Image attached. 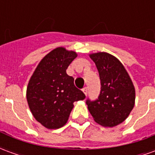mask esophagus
Returning a JSON list of instances; mask_svg holds the SVG:
<instances>
[{
	"instance_id": "esophagus-1",
	"label": "esophagus",
	"mask_w": 155,
	"mask_h": 155,
	"mask_svg": "<svg viewBox=\"0 0 155 155\" xmlns=\"http://www.w3.org/2000/svg\"><path fill=\"white\" fill-rule=\"evenodd\" d=\"M83 92H84L85 95H87V94H88V88L87 87L83 88Z\"/></svg>"
}]
</instances>
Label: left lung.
Segmentation results:
<instances>
[{"label":"left lung","mask_w":155,"mask_h":155,"mask_svg":"<svg viewBox=\"0 0 155 155\" xmlns=\"http://www.w3.org/2000/svg\"><path fill=\"white\" fill-rule=\"evenodd\" d=\"M99 71L101 92L98 99L86 100L95 122L105 127L122 123L133 110L135 91L126 70L120 61L105 52L91 54Z\"/></svg>","instance_id":"8db88e82"}]
</instances>
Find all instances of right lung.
I'll return each instance as SVG.
<instances>
[{"label":"right lung","mask_w":155,"mask_h":155,"mask_svg":"<svg viewBox=\"0 0 155 155\" xmlns=\"http://www.w3.org/2000/svg\"><path fill=\"white\" fill-rule=\"evenodd\" d=\"M77 54L59 47L45 56L29 81L26 98L33 116L47 129H59L67 122L74 101L85 94L74 84L66 70Z\"/></svg>","instance_id":"add662e5"}]
</instances>
